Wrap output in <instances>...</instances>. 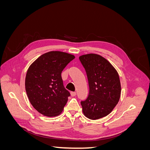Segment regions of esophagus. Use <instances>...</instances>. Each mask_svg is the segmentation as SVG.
I'll list each match as a JSON object with an SVG mask.
<instances>
[{
	"label": "esophagus",
	"mask_w": 150,
	"mask_h": 150,
	"mask_svg": "<svg viewBox=\"0 0 150 150\" xmlns=\"http://www.w3.org/2000/svg\"><path fill=\"white\" fill-rule=\"evenodd\" d=\"M71 96H75L76 95V93L72 91V92H71Z\"/></svg>",
	"instance_id": "34e87169"
}]
</instances>
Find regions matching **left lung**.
I'll use <instances>...</instances> for the list:
<instances>
[{
    "mask_svg": "<svg viewBox=\"0 0 150 150\" xmlns=\"http://www.w3.org/2000/svg\"><path fill=\"white\" fill-rule=\"evenodd\" d=\"M89 84L87 99L81 101L83 112L91 120L108 115L118 103L121 95L119 75L109 61L96 54L79 57Z\"/></svg>",
    "mask_w": 150,
    "mask_h": 150,
    "instance_id": "1",
    "label": "left lung"
}]
</instances>
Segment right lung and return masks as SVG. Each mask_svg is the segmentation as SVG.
I'll return each instance as SVG.
<instances>
[{
  "mask_svg": "<svg viewBox=\"0 0 150 150\" xmlns=\"http://www.w3.org/2000/svg\"><path fill=\"white\" fill-rule=\"evenodd\" d=\"M75 58L61 51L42 54L27 72L25 86L29 101L40 113L49 117L60 115L70 93L63 85L61 72Z\"/></svg>",
  "mask_w": 150,
  "mask_h": 150,
  "instance_id": "obj_1",
  "label": "right lung"
}]
</instances>
